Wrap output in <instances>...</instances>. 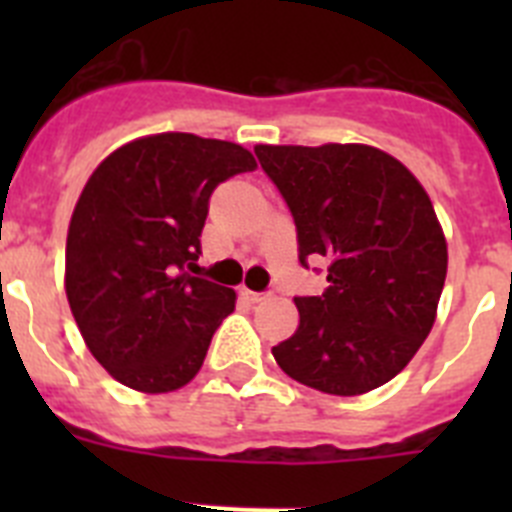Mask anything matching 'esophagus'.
Listing matches in <instances>:
<instances>
[{
	"label": "esophagus",
	"mask_w": 512,
	"mask_h": 512,
	"mask_svg": "<svg viewBox=\"0 0 512 512\" xmlns=\"http://www.w3.org/2000/svg\"><path fill=\"white\" fill-rule=\"evenodd\" d=\"M241 297H246L248 302H261L266 295H264V292H253V289L243 287V289H241Z\"/></svg>",
	"instance_id": "34e87169"
}]
</instances>
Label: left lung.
<instances>
[{
    "label": "left lung",
    "mask_w": 512,
    "mask_h": 512,
    "mask_svg": "<svg viewBox=\"0 0 512 512\" xmlns=\"http://www.w3.org/2000/svg\"><path fill=\"white\" fill-rule=\"evenodd\" d=\"M297 225L300 261L323 256L328 287L295 297L282 372L328 395H364L410 364L436 323L449 248L413 171L364 143L256 146Z\"/></svg>",
    "instance_id": "left-lung-1"
}]
</instances>
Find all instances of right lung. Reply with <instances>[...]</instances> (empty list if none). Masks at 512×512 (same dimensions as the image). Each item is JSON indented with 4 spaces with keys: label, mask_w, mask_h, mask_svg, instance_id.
<instances>
[{
    "label": "right lung",
    "mask_w": 512,
    "mask_h": 512,
    "mask_svg": "<svg viewBox=\"0 0 512 512\" xmlns=\"http://www.w3.org/2000/svg\"><path fill=\"white\" fill-rule=\"evenodd\" d=\"M256 158L238 143L156 133L115 148L79 194L66 297L81 338L117 382L161 395L200 372L235 292L192 277L215 187Z\"/></svg>",
    "instance_id": "add662e5"
}]
</instances>
